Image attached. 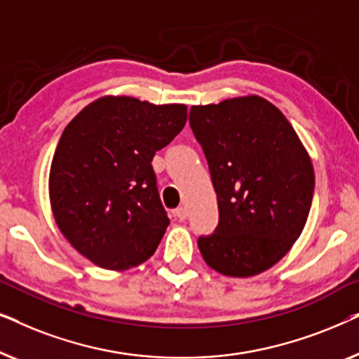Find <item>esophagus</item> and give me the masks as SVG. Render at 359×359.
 <instances>
[{
	"label": "esophagus",
	"instance_id": "esophagus-1",
	"mask_svg": "<svg viewBox=\"0 0 359 359\" xmlns=\"http://www.w3.org/2000/svg\"><path fill=\"white\" fill-rule=\"evenodd\" d=\"M175 215H176V217H178L180 220H184L186 217H188V209H186L184 205H180V208L175 210Z\"/></svg>",
	"mask_w": 359,
	"mask_h": 359
}]
</instances>
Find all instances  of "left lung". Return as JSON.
<instances>
[{
	"label": "left lung",
	"mask_w": 359,
	"mask_h": 359,
	"mask_svg": "<svg viewBox=\"0 0 359 359\" xmlns=\"http://www.w3.org/2000/svg\"><path fill=\"white\" fill-rule=\"evenodd\" d=\"M189 124L217 194L219 224L201 235L204 262L250 278L286 255L307 222L313 166L281 111L259 96L193 106Z\"/></svg>",
	"instance_id": "obj_1"
}]
</instances>
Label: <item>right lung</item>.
I'll return each instance as SVG.
<instances>
[{
    "instance_id": "1",
    "label": "right lung",
    "mask_w": 359,
    "mask_h": 359,
    "mask_svg": "<svg viewBox=\"0 0 359 359\" xmlns=\"http://www.w3.org/2000/svg\"><path fill=\"white\" fill-rule=\"evenodd\" d=\"M186 119L184 104L130 96L100 97L73 117L53 155L48 194L58 229L76 252L116 271L155 253L170 219L151 160Z\"/></svg>"
}]
</instances>
